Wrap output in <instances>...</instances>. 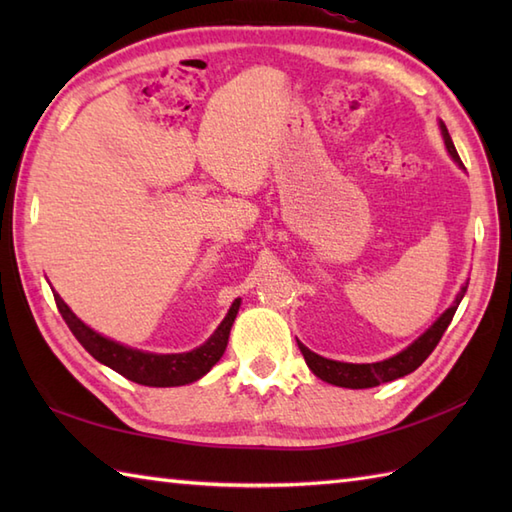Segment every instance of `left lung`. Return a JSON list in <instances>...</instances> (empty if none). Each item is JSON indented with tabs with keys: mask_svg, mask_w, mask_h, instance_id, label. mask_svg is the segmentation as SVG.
Wrapping results in <instances>:
<instances>
[{
	"mask_svg": "<svg viewBox=\"0 0 512 512\" xmlns=\"http://www.w3.org/2000/svg\"><path fill=\"white\" fill-rule=\"evenodd\" d=\"M440 134L444 138V145H447L449 156L458 162V167L464 169L462 160L458 156V151L453 147V140L447 132V125L440 121ZM466 288H469V281L460 288L458 295H455V301L451 306L444 310L440 317L433 321V325L429 330H424L416 341H413L405 350L385 358V361H378V363H341V361H332V358H323L319 354L310 352L306 345L299 343V350L306 358L308 367L312 369L314 376H319L321 380L336 387H347V389H369V387H378L383 383H391V380L407 376L411 372H416V369L427 361V356L436 350V345L440 343L444 330L449 328V323L453 319L455 310H458L460 301L464 297Z\"/></svg>",
	"mask_w": 512,
	"mask_h": 512,
	"instance_id": "1",
	"label": "left lung"
}]
</instances>
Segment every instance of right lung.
Segmentation results:
<instances>
[{
  "label": "right lung",
  "mask_w": 512,
  "mask_h": 512,
  "mask_svg": "<svg viewBox=\"0 0 512 512\" xmlns=\"http://www.w3.org/2000/svg\"><path fill=\"white\" fill-rule=\"evenodd\" d=\"M52 295L54 301H57L61 317L76 336V341H79L96 361L114 369V372L125 376L127 380H134V383L147 387H180L195 383V380H200L204 374H209L211 367L220 361L226 350L228 334H231L237 310L242 306V299H235L233 306L228 308L224 321L217 325V330L209 336V341H204L200 347H195V350L182 354H156L136 350V347L107 339V336L92 330L90 325H85L76 317L68 303H65L57 292L52 290Z\"/></svg>",
  "instance_id": "1"
}]
</instances>
